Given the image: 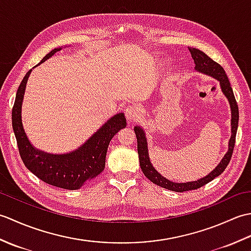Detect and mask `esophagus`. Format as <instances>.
<instances>
[{
  "instance_id": "34e87169",
  "label": "esophagus",
  "mask_w": 251,
  "mask_h": 251,
  "mask_svg": "<svg viewBox=\"0 0 251 251\" xmlns=\"http://www.w3.org/2000/svg\"><path fill=\"white\" fill-rule=\"evenodd\" d=\"M125 116L129 123H134L138 120V117H139V111H138V109L135 108V106L129 105L125 109Z\"/></svg>"
}]
</instances>
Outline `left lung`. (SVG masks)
<instances>
[{
  "label": "left lung",
  "instance_id": "left-lung-1",
  "mask_svg": "<svg viewBox=\"0 0 251 251\" xmlns=\"http://www.w3.org/2000/svg\"><path fill=\"white\" fill-rule=\"evenodd\" d=\"M189 50L193 58L194 63H195V70L199 71L202 74H206V75L214 77L217 79L218 82L220 83V87L223 95L226 96L228 103H230L231 108V138L228 140V149L226 155L220 161V163L217 165L216 168L208 174L205 177H202L196 181H190V182H183V183H177L174 182V181H170L159 174L157 170L153 167V165L150 161V157H149V151H148V142L146 138V132L143 130L142 127L136 126L134 130L137 137V148H138V155H139V162H140V167L142 169V173L145 174L146 177L151 181V182L155 183L159 186H162L164 189H167L170 191L175 192H184V191H190V190H195L199 189L201 186L207 184L210 182L211 180H214L218 176L221 175L226 166L231 161L234 146H235V138H236V132H237V127H238V105L234 97L233 89L231 87L230 81L226 74V71L223 70V68L210 59L205 52L197 49H190Z\"/></svg>",
  "mask_w": 251,
  "mask_h": 251
}]
</instances>
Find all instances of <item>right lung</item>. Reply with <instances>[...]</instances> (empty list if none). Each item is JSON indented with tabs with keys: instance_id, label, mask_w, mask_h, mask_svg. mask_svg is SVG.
Segmentation results:
<instances>
[{
	"instance_id": "obj_1",
	"label": "right lung",
	"mask_w": 251,
	"mask_h": 251,
	"mask_svg": "<svg viewBox=\"0 0 251 251\" xmlns=\"http://www.w3.org/2000/svg\"><path fill=\"white\" fill-rule=\"evenodd\" d=\"M59 50L61 47L50 51L39 65ZM31 71L26 72L19 85L12 111L13 129L21 159L25 166L44 182L66 190H77L103 172L109 143L114 135L126 127L125 115L117 113L112 116L89 139L72 152L51 154L39 150L26 137L21 120V106Z\"/></svg>"
}]
</instances>
